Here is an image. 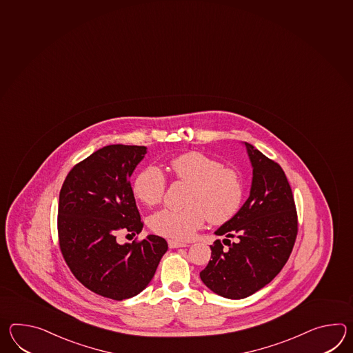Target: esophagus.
Listing matches in <instances>:
<instances>
[{
	"instance_id": "34e87169",
	"label": "esophagus",
	"mask_w": 353,
	"mask_h": 353,
	"mask_svg": "<svg viewBox=\"0 0 353 353\" xmlns=\"http://www.w3.org/2000/svg\"><path fill=\"white\" fill-rule=\"evenodd\" d=\"M168 247L174 250V248H183V247H188V244L181 243V242H177V241L170 239V241H168Z\"/></svg>"
}]
</instances>
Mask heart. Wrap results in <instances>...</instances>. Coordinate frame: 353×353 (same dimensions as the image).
Listing matches in <instances>:
<instances>
[{
	"mask_svg": "<svg viewBox=\"0 0 353 353\" xmlns=\"http://www.w3.org/2000/svg\"><path fill=\"white\" fill-rule=\"evenodd\" d=\"M177 180L190 185L185 209H163L149 218V228L156 234L185 241L204 225L205 219L223 224L232 219L243 201L242 176L233 168L201 152L191 150L170 161ZM133 194L144 205L158 204L163 199L165 179L154 165L143 168L133 181Z\"/></svg>",
	"mask_w": 353,
	"mask_h": 353,
	"instance_id": "heart-1",
	"label": "heart"
}]
</instances>
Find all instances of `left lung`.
<instances>
[{
	"label": "left lung",
	"instance_id": "left-lung-1",
	"mask_svg": "<svg viewBox=\"0 0 353 353\" xmlns=\"http://www.w3.org/2000/svg\"><path fill=\"white\" fill-rule=\"evenodd\" d=\"M252 165L250 196L234 216L215 230L212 259L200 279L212 292L244 299L265 288L290 257L298 216L289 181L281 167L250 143H243ZM235 238L234 243L230 239Z\"/></svg>",
	"mask_w": 353,
	"mask_h": 353
}]
</instances>
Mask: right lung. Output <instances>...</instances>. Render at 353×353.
<instances>
[{
    "label": "right lung",
    "instance_id": "right-lung-1",
    "mask_svg": "<svg viewBox=\"0 0 353 353\" xmlns=\"http://www.w3.org/2000/svg\"><path fill=\"white\" fill-rule=\"evenodd\" d=\"M147 153L143 145L111 144L74 165L59 192L58 235L63 257L87 289L124 300L144 290L168 244L150 234L119 244L120 230L139 234L141 215L130 176Z\"/></svg>",
    "mask_w": 353,
    "mask_h": 353
}]
</instances>
